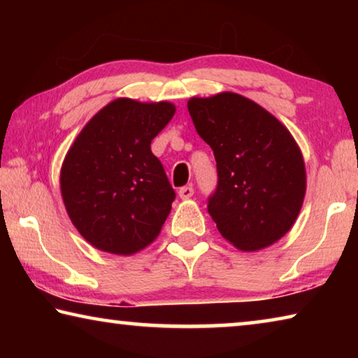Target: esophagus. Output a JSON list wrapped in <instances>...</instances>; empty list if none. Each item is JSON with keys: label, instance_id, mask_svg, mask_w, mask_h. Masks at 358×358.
<instances>
[{"label": "esophagus", "instance_id": "esophagus-1", "mask_svg": "<svg viewBox=\"0 0 358 358\" xmlns=\"http://www.w3.org/2000/svg\"><path fill=\"white\" fill-rule=\"evenodd\" d=\"M178 196L183 199V201H186V199H191L194 196V187L192 186H183L180 187L178 191Z\"/></svg>", "mask_w": 358, "mask_h": 358}]
</instances>
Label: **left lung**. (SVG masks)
<instances>
[{"label": "left lung", "instance_id": "obj_1", "mask_svg": "<svg viewBox=\"0 0 358 358\" xmlns=\"http://www.w3.org/2000/svg\"><path fill=\"white\" fill-rule=\"evenodd\" d=\"M187 110L215 153L217 187L208 213L220 234L245 252L276 243L305 201L306 169L299 143L280 120L237 93L191 98Z\"/></svg>", "mask_w": 358, "mask_h": 358}]
</instances>
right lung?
<instances>
[{"mask_svg": "<svg viewBox=\"0 0 358 358\" xmlns=\"http://www.w3.org/2000/svg\"><path fill=\"white\" fill-rule=\"evenodd\" d=\"M173 115L172 102L118 98L83 126L66 153L64 207L96 250L132 256L159 235L175 191L150 145Z\"/></svg>", "mask_w": 358, "mask_h": 358, "instance_id": "obj_1", "label": "right lung"}]
</instances>
